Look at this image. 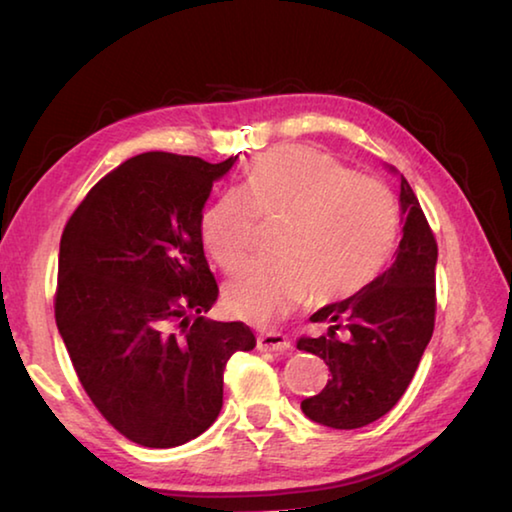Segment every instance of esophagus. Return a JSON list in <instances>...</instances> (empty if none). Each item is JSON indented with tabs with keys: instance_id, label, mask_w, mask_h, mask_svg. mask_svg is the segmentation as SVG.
Instances as JSON below:
<instances>
[{
	"instance_id": "34e87169",
	"label": "esophagus",
	"mask_w": 512,
	"mask_h": 512,
	"mask_svg": "<svg viewBox=\"0 0 512 512\" xmlns=\"http://www.w3.org/2000/svg\"><path fill=\"white\" fill-rule=\"evenodd\" d=\"M289 348H291V343L284 334L262 332L257 336V350H262V352H282Z\"/></svg>"
}]
</instances>
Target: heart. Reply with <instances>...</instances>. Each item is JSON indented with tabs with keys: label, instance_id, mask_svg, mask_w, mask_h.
<instances>
[{
	"label": "heart",
	"instance_id": "b5f03b06",
	"mask_svg": "<svg viewBox=\"0 0 512 512\" xmlns=\"http://www.w3.org/2000/svg\"><path fill=\"white\" fill-rule=\"evenodd\" d=\"M257 221H280L275 257L250 259L225 284V305L266 320L305 302L332 305L375 280L397 239L400 210L381 180L309 146H282L250 164L241 189L207 207L203 246L225 271L253 244Z\"/></svg>",
	"mask_w": 512,
	"mask_h": 512
}]
</instances>
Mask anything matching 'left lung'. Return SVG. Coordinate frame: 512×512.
Returning a JSON list of instances; mask_svg holds the SVG:
<instances>
[{
  "mask_svg": "<svg viewBox=\"0 0 512 512\" xmlns=\"http://www.w3.org/2000/svg\"><path fill=\"white\" fill-rule=\"evenodd\" d=\"M402 241L388 271L348 300L318 309L311 320L325 323L318 339L302 336L298 350L323 359L332 379L300 409L332 429H359L400 402L436 323L438 244L418 196L402 176Z\"/></svg>",
  "mask_w": 512,
  "mask_h": 512,
  "instance_id": "obj_1",
  "label": "left lung"
}]
</instances>
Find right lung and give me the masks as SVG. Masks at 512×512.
Wrapping results in <instances>:
<instances>
[{
	"mask_svg": "<svg viewBox=\"0 0 512 512\" xmlns=\"http://www.w3.org/2000/svg\"><path fill=\"white\" fill-rule=\"evenodd\" d=\"M235 158L149 151L94 185L60 237L56 325L85 393L121 436L178 447L223 406V370L255 348L207 320L219 287L201 239L214 180Z\"/></svg>",
	"mask_w": 512,
	"mask_h": 512,
	"instance_id": "add662e5",
	"label": "right lung"
}]
</instances>
